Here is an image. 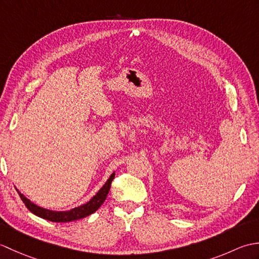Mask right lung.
I'll list each match as a JSON object with an SVG mask.
<instances>
[{
  "instance_id": "add662e5",
  "label": "right lung",
  "mask_w": 259,
  "mask_h": 259,
  "mask_svg": "<svg viewBox=\"0 0 259 259\" xmlns=\"http://www.w3.org/2000/svg\"><path fill=\"white\" fill-rule=\"evenodd\" d=\"M114 175L115 174L112 172V175L110 176L109 179L107 180V183L101 187L100 190H99L89 201L83 203V205L70 209V210H65V211L50 210V209L37 206L34 202H32L30 199H27L23 194H21V192L18 190V188L15 189L19 192L21 199L24 202L26 208L29 209L31 212L36 214V216L54 223H69L72 221H78V219H82L87 216H90L91 213L97 211L98 209L100 208V206L104 202V200H106V198L109 194L110 187H111V183L114 178Z\"/></svg>"
}]
</instances>
